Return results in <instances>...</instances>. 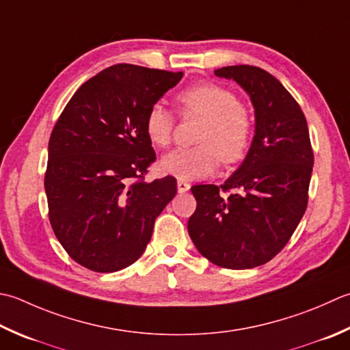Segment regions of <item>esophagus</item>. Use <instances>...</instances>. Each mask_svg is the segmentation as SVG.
I'll list each match as a JSON object with an SVG mask.
<instances>
[{
	"label": "esophagus",
	"mask_w": 350,
	"mask_h": 350,
	"mask_svg": "<svg viewBox=\"0 0 350 350\" xmlns=\"http://www.w3.org/2000/svg\"><path fill=\"white\" fill-rule=\"evenodd\" d=\"M189 188H191V185L188 182L177 180V191H179V193H187V191H189Z\"/></svg>",
	"instance_id": "obj_1"
}]
</instances>
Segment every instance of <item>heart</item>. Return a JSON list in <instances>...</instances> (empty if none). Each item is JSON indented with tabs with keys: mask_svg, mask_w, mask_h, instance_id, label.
<instances>
[{
	"mask_svg": "<svg viewBox=\"0 0 350 350\" xmlns=\"http://www.w3.org/2000/svg\"><path fill=\"white\" fill-rule=\"evenodd\" d=\"M177 103L185 115L202 116L196 142L200 146L182 148L162 157V173L179 180H194L211 176L218 168L220 157L224 163L243 161L252 142V120L234 92L211 81L191 85L177 94ZM146 133L154 147L165 148L173 138L174 118L161 103L148 109Z\"/></svg>",
	"mask_w": 350,
	"mask_h": 350,
	"instance_id": "1",
	"label": "heart"
}]
</instances>
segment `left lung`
I'll return each instance as SVG.
<instances>
[{
    "label": "left lung",
    "mask_w": 350,
    "mask_h": 350,
    "mask_svg": "<svg viewBox=\"0 0 350 350\" xmlns=\"http://www.w3.org/2000/svg\"><path fill=\"white\" fill-rule=\"evenodd\" d=\"M241 86L255 109V135L238 170L220 188L194 185L188 234L202 255L224 269L262 265L288 243L308 203L314 154L302 109L258 66L215 70ZM234 189L229 196L219 189Z\"/></svg>",
    "instance_id": "obj_1"
}]
</instances>
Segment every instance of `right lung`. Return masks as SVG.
<instances>
[{
	"instance_id": "obj_1",
	"label": "right lung",
	"mask_w": 350,
	"mask_h": 350,
	"mask_svg": "<svg viewBox=\"0 0 350 350\" xmlns=\"http://www.w3.org/2000/svg\"><path fill=\"white\" fill-rule=\"evenodd\" d=\"M183 72L120 64L81 85L48 142L50 223L75 262L98 273L126 269L177 193L171 176L144 182L156 154L146 115Z\"/></svg>"
}]
</instances>
